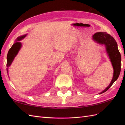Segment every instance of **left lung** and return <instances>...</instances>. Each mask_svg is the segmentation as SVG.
I'll return each mask as SVG.
<instances>
[{"instance_id":"8db88e82","label":"left lung","mask_w":125,"mask_h":125,"mask_svg":"<svg viewBox=\"0 0 125 125\" xmlns=\"http://www.w3.org/2000/svg\"><path fill=\"white\" fill-rule=\"evenodd\" d=\"M92 38L93 40L97 43L104 45L106 52L113 68V76L112 81L109 85L99 94H102L108 90L118 78L121 71V57L120 53L118 50L117 43L115 39L110 34L106 32H97L93 35Z\"/></svg>"}]
</instances>
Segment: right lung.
Segmentation results:
<instances>
[{
    "instance_id": "right-lung-1",
    "label": "right lung",
    "mask_w": 125,
    "mask_h": 125,
    "mask_svg": "<svg viewBox=\"0 0 125 125\" xmlns=\"http://www.w3.org/2000/svg\"><path fill=\"white\" fill-rule=\"evenodd\" d=\"M27 35V34L23 35L22 36H19L14 42V43L12 45V46L10 48L9 50V52H8L7 56V73H8V71H9V67L11 65L12 62L14 60L15 57L18 54V52H19L20 49H21L22 46V44L20 41L21 40L24 39ZM9 75V74H8Z\"/></svg>"
}]
</instances>
